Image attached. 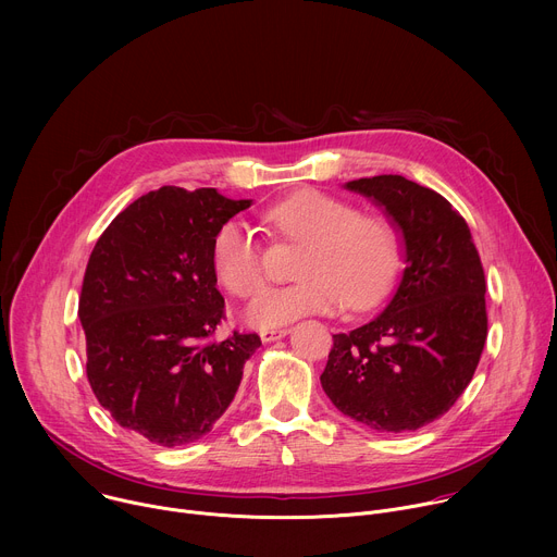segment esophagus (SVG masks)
Masks as SVG:
<instances>
[{
	"instance_id": "obj_1",
	"label": "esophagus",
	"mask_w": 557,
	"mask_h": 557,
	"mask_svg": "<svg viewBox=\"0 0 557 557\" xmlns=\"http://www.w3.org/2000/svg\"><path fill=\"white\" fill-rule=\"evenodd\" d=\"M286 335H288V329H262V331H260V337H262L264 344H271V342H275V339H282V337H286Z\"/></svg>"
}]
</instances>
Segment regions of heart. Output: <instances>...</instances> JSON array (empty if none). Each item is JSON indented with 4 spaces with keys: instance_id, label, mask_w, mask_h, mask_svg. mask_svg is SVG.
<instances>
[{
    "instance_id": "1",
    "label": "heart",
    "mask_w": 557,
    "mask_h": 557,
    "mask_svg": "<svg viewBox=\"0 0 557 557\" xmlns=\"http://www.w3.org/2000/svg\"><path fill=\"white\" fill-rule=\"evenodd\" d=\"M267 226L286 243L306 245L295 284L262 290L247 308V322L277 329L301 314H326L346 306H376L401 267L396 226L331 194L304 189L264 211ZM211 264L235 297H251L267 280L258 235L243 222H224L213 237Z\"/></svg>"
}]
</instances>
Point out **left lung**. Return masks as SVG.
<instances>
[{
  "label": "left lung",
  "instance_id": "left-lung-1",
  "mask_svg": "<svg viewBox=\"0 0 557 557\" xmlns=\"http://www.w3.org/2000/svg\"><path fill=\"white\" fill-rule=\"evenodd\" d=\"M401 231L406 269L383 312L333 335L322 387L379 432L443 417L469 385L487 339L485 271L462 215L434 189L383 174L346 183Z\"/></svg>",
  "mask_w": 557,
  "mask_h": 557
}]
</instances>
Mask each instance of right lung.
Segmentation results:
<instances>
[{"label": "right lung", "mask_w": 557, "mask_h": 557, "mask_svg": "<svg viewBox=\"0 0 557 557\" xmlns=\"http://www.w3.org/2000/svg\"><path fill=\"white\" fill-rule=\"evenodd\" d=\"M251 200L161 187L123 209L97 240L78 297L86 372L112 419L176 447L211 432L231 406L256 333L207 342L224 320L211 245Z\"/></svg>", "instance_id": "obj_1"}]
</instances>
